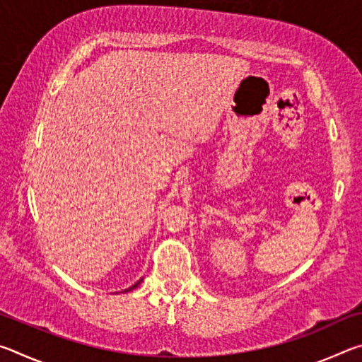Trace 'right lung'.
<instances>
[{"mask_svg":"<svg viewBox=\"0 0 362 362\" xmlns=\"http://www.w3.org/2000/svg\"><path fill=\"white\" fill-rule=\"evenodd\" d=\"M142 281H144V278L142 279H140V281H137V283L136 284H134L132 287H129V289H126V291H122V293H124V292H129V291H132V289H136V287L140 284V283H142Z\"/></svg>","mask_w":362,"mask_h":362,"instance_id":"right-lung-1","label":"right lung"}]
</instances>
